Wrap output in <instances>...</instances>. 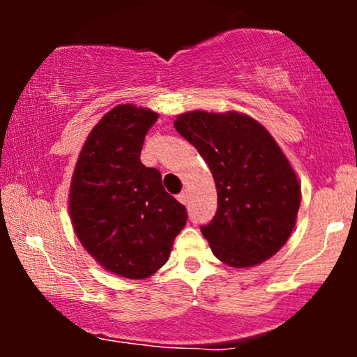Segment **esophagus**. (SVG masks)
<instances>
[{"label": "esophagus", "mask_w": 357, "mask_h": 357, "mask_svg": "<svg viewBox=\"0 0 357 357\" xmlns=\"http://www.w3.org/2000/svg\"><path fill=\"white\" fill-rule=\"evenodd\" d=\"M178 199L183 204H188V199H190V196H188V191H181L178 195Z\"/></svg>", "instance_id": "34e87169"}]
</instances>
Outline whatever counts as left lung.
<instances>
[{"mask_svg": "<svg viewBox=\"0 0 357 357\" xmlns=\"http://www.w3.org/2000/svg\"><path fill=\"white\" fill-rule=\"evenodd\" d=\"M174 127L215 178L218 210L199 227L215 257L243 268L275 255L296 227L301 184L268 130L245 114L204 110L181 114Z\"/></svg>", "mask_w": 357, "mask_h": 357, "instance_id": "1", "label": "left lung"}]
</instances>
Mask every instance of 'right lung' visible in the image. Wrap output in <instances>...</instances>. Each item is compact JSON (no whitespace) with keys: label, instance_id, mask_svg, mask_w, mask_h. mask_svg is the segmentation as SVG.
<instances>
[{"label":"right lung","instance_id":"add662e5","mask_svg":"<svg viewBox=\"0 0 357 357\" xmlns=\"http://www.w3.org/2000/svg\"><path fill=\"white\" fill-rule=\"evenodd\" d=\"M158 114L121 104L100 119L82 147L68 210L84 248L109 272L147 278L169 258L188 213L166 192L161 173L141 162Z\"/></svg>","mask_w":357,"mask_h":357}]
</instances>
